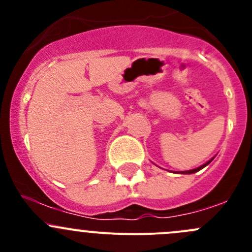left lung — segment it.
I'll return each mask as SVG.
<instances>
[{
    "instance_id": "8db88e82",
    "label": "left lung",
    "mask_w": 252,
    "mask_h": 252,
    "mask_svg": "<svg viewBox=\"0 0 252 252\" xmlns=\"http://www.w3.org/2000/svg\"><path fill=\"white\" fill-rule=\"evenodd\" d=\"M212 159H213V158H211L210 161H207V162H206V163L202 164V166L197 167V168L190 169V171H183V172H178V173H180V174H192V173H196V172H199L200 169H202V168H204V167L207 166V164H210V163H211V161H212Z\"/></svg>"
}]
</instances>
